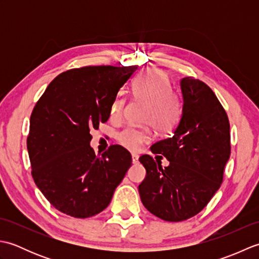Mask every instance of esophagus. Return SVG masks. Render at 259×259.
Wrapping results in <instances>:
<instances>
[{
	"label": "esophagus",
	"mask_w": 259,
	"mask_h": 259,
	"mask_svg": "<svg viewBox=\"0 0 259 259\" xmlns=\"http://www.w3.org/2000/svg\"><path fill=\"white\" fill-rule=\"evenodd\" d=\"M138 161H139V156L138 155H133V162L134 163H138Z\"/></svg>",
	"instance_id": "esophagus-1"
}]
</instances>
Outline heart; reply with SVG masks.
I'll return each mask as SVG.
<instances>
[{
  "label": "heart",
  "mask_w": 259,
  "mask_h": 259,
  "mask_svg": "<svg viewBox=\"0 0 259 259\" xmlns=\"http://www.w3.org/2000/svg\"><path fill=\"white\" fill-rule=\"evenodd\" d=\"M133 95L138 100L148 103L144 122L150 124L156 133L170 134L177 128L184 112L180 96L171 91L169 76L160 70L148 69L136 76L133 82ZM126 99L118 95L110 107V118L118 120L124 112ZM117 139L124 148L136 151L150 140L149 129L126 126L120 131Z\"/></svg>",
  "instance_id": "obj_1"
}]
</instances>
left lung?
Masks as SVG:
<instances>
[{
	"mask_svg": "<svg viewBox=\"0 0 259 259\" xmlns=\"http://www.w3.org/2000/svg\"><path fill=\"white\" fill-rule=\"evenodd\" d=\"M184 112L174 136L150 150L169 160L162 168L151 156L139 158L146 178L139 185L144 206L166 222H183L200 212L224 179L230 156L228 115L205 82L187 76L180 82Z\"/></svg>",
	"mask_w": 259,
	"mask_h": 259,
	"instance_id": "obj_1",
	"label": "left lung"
}]
</instances>
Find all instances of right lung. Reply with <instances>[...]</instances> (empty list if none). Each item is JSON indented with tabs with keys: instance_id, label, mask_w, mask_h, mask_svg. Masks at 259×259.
I'll return each mask as SVG.
<instances>
[{
	"instance_id": "1",
	"label": "right lung",
	"mask_w": 259,
	"mask_h": 259,
	"mask_svg": "<svg viewBox=\"0 0 259 259\" xmlns=\"http://www.w3.org/2000/svg\"><path fill=\"white\" fill-rule=\"evenodd\" d=\"M137 67L89 65L60 73L31 113L26 147L32 177L51 205L69 216L101 212L131 166L130 152L112 145L101 156L91 129L110 117L119 89Z\"/></svg>"
}]
</instances>
